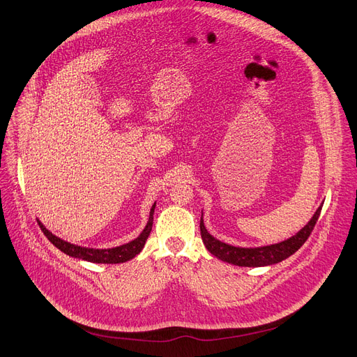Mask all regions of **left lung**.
I'll return each instance as SVG.
<instances>
[{"instance_id": "1", "label": "left lung", "mask_w": 357, "mask_h": 357, "mask_svg": "<svg viewBox=\"0 0 357 357\" xmlns=\"http://www.w3.org/2000/svg\"><path fill=\"white\" fill-rule=\"evenodd\" d=\"M321 206L323 205H320L316 209L312 219L296 235L273 245L257 246V248H241V246H234L229 243L220 242L206 231L205 223H204V212L201 216V236L206 249L223 262H228L236 266H245V268L269 266V265H275L284 261V259H287L290 255H294L306 242V239L312 234L314 225L319 219Z\"/></svg>"}]
</instances>
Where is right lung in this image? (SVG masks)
<instances>
[{
  "instance_id": "right-lung-1",
  "label": "right lung",
  "mask_w": 357,
  "mask_h": 357,
  "mask_svg": "<svg viewBox=\"0 0 357 357\" xmlns=\"http://www.w3.org/2000/svg\"><path fill=\"white\" fill-rule=\"evenodd\" d=\"M155 205H156V202L152 205V208L149 211V219L146 222V226L139 234L138 238H135L134 241L128 242V243H123V245H119L115 248H108V249H95V248H86V246L70 243L67 241L58 238L52 232H50L40 220H38V223H40L41 231L48 238V241L52 245H55L61 252L67 253L71 257H77V259H81V261H86V262H92V264H123V262L131 261L132 257H135L144 249L145 242L152 231Z\"/></svg>"
}]
</instances>
